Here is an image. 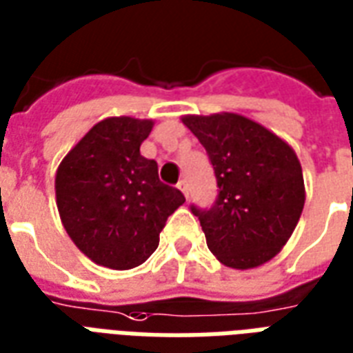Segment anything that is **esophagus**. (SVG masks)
I'll use <instances>...</instances> for the list:
<instances>
[{"mask_svg":"<svg viewBox=\"0 0 353 353\" xmlns=\"http://www.w3.org/2000/svg\"><path fill=\"white\" fill-rule=\"evenodd\" d=\"M176 188H179L180 192H182V194H184L188 197V180H184V179L180 180L179 184H176Z\"/></svg>","mask_w":353,"mask_h":353,"instance_id":"obj_1","label":"esophagus"}]
</instances>
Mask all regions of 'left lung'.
<instances>
[{
    "label": "left lung",
    "mask_w": 353,
    "mask_h": 353,
    "mask_svg": "<svg viewBox=\"0 0 353 353\" xmlns=\"http://www.w3.org/2000/svg\"><path fill=\"white\" fill-rule=\"evenodd\" d=\"M214 169L218 195L208 208L192 205L208 250L233 269L272 259L292 236L305 207L295 152L248 118L223 112L184 117Z\"/></svg>",
    "instance_id": "obj_1"
}]
</instances>
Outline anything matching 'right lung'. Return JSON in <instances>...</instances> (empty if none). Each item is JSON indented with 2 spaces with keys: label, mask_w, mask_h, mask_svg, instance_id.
Returning a JSON list of instances; mask_svg holds the SVG:
<instances>
[{
  "label": "right lung",
  "mask_w": 353,
  "mask_h": 353,
  "mask_svg": "<svg viewBox=\"0 0 353 353\" xmlns=\"http://www.w3.org/2000/svg\"><path fill=\"white\" fill-rule=\"evenodd\" d=\"M152 120L107 118L79 141L56 173L63 228L92 261L109 269L145 263L167 218L186 201L163 184L158 163L141 156Z\"/></svg>",
  "instance_id": "obj_1"
}]
</instances>
